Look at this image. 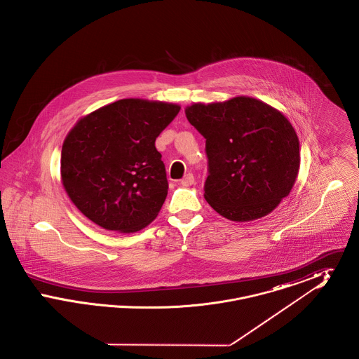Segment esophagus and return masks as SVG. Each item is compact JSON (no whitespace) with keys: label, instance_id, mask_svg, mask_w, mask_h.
Returning <instances> with one entry per match:
<instances>
[{"label":"esophagus","instance_id":"obj_1","mask_svg":"<svg viewBox=\"0 0 359 359\" xmlns=\"http://www.w3.org/2000/svg\"><path fill=\"white\" fill-rule=\"evenodd\" d=\"M195 183V179H194V175L192 173H187L186 176H184V179L182 180V186L183 187H189V186H192Z\"/></svg>","mask_w":359,"mask_h":359}]
</instances>
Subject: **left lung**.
<instances>
[{
    "mask_svg": "<svg viewBox=\"0 0 359 359\" xmlns=\"http://www.w3.org/2000/svg\"><path fill=\"white\" fill-rule=\"evenodd\" d=\"M205 138V199L219 215L250 222L271 214L290 195L300 168L299 137L273 106L237 95L186 107Z\"/></svg>",
    "mask_w": 359,
    "mask_h": 359,
    "instance_id": "1",
    "label": "left lung"
}]
</instances>
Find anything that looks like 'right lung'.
<instances>
[{"mask_svg": "<svg viewBox=\"0 0 359 359\" xmlns=\"http://www.w3.org/2000/svg\"><path fill=\"white\" fill-rule=\"evenodd\" d=\"M179 110L176 103L126 98L72 126L63 141L60 179L86 218L126 234L156 219L168 182L154 141Z\"/></svg>", "mask_w": 359, "mask_h": 359, "instance_id": "1", "label": "right lung"}]
</instances>
